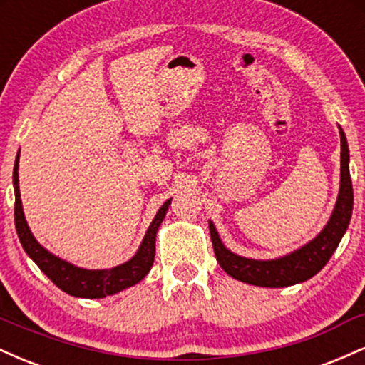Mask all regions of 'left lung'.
Masks as SVG:
<instances>
[{"label":"left lung","instance_id":"left-lung-1","mask_svg":"<svg viewBox=\"0 0 365 365\" xmlns=\"http://www.w3.org/2000/svg\"><path fill=\"white\" fill-rule=\"evenodd\" d=\"M338 130H340L341 140L340 192H338L336 204H334L333 212H331L324 228L312 240H309L307 244L299 247L293 252L262 261V259L244 257V255H238L226 249L220 235H217L215 223L209 221V232H211L216 259L225 269V273H228L238 282L254 284V287L283 288L307 282L326 266V262L329 261V257L345 235L346 228H349L351 209H354V188H351L349 168V144H346L345 132L340 125H338Z\"/></svg>","mask_w":365,"mask_h":365}]
</instances>
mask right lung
Masks as SVG:
<instances>
[{"mask_svg": "<svg viewBox=\"0 0 365 365\" xmlns=\"http://www.w3.org/2000/svg\"><path fill=\"white\" fill-rule=\"evenodd\" d=\"M20 153V150H19ZM19 154H16L14 166V188H15V228L19 233V240L29 257L34 261L39 269L56 284L60 290L72 297L81 299H104L108 295H115L121 290L133 287L148 276L153 267L154 255H156V233L165 220L166 211L171 204V199L166 200L154 216L153 223L149 225L142 244L132 259L120 266L110 267V269H86L75 264L65 261L49 252L32 235L25 220L22 199H20L19 188Z\"/></svg>", "mask_w": 365, "mask_h": 365, "instance_id": "1", "label": "right lung"}]
</instances>
